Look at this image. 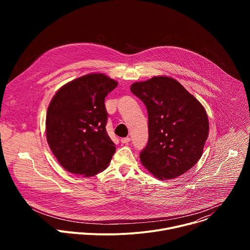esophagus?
Listing matches in <instances>:
<instances>
[{
    "label": "esophagus",
    "mask_w": 250,
    "mask_h": 250,
    "mask_svg": "<svg viewBox=\"0 0 250 250\" xmlns=\"http://www.w3.org/2000/svg\"><path fill=\"white\" fill-rule=\"evenodd\" d=\"M130 141V137H124V138H122L121 139V142L122 144H127V142H129Z\"/></svg>",
    "instance_id": "1"
}]
</instances>
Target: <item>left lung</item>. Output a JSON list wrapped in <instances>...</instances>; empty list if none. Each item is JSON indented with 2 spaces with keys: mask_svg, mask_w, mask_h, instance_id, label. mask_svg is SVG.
Here are the masks:
<instances>
[{
  "mask_svg": "<svg viewBox=\"0 0 250 250\" xmlns=\"http://www.w3.org/2000/svg\"><path fill=\"white\" fill-rule=\"evenodd\" d=\"M130 91L146 105L148 142L140 161L158 179H172L201 158L208 136V119L202 104L179 82L158 76L135 82Z\"/></svg>",
  "mask_w": 250,
  "mask_h": 250,
  "instance_id": "left-lung-1",
  "label": "left lung"
}]
</instances>
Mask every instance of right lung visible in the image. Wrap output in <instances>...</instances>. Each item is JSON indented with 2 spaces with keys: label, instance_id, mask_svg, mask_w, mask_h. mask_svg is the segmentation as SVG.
I'll use <instances>...</instances> for the list:
<instances>
[{
  "label": "right lung",
  "instance_id": "right-lung-1",
  "mask_svg": "<svg viewBox=\"0 0 250 250\" xmlns=\"http://www.w3.org/2000/svg\"><path fill=\"white\" fill-rule=\"evenodd\" d=\"M118 82L102 73L79 77L53 96L46 115L48 146L70 173L94 176L108 167L116 151L106 133L104 98Z\"/></svg>",
  "mask_w": 250,
  "mask_h": 250
}]
</instances>
